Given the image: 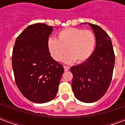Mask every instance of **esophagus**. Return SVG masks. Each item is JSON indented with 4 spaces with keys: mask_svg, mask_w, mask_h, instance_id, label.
I'll list each match as a JSON object with an SVG mask.
<instances>
[{
    "mask_svg": "<svg viewBox=\"0 0 125 125\" xmlns=\"http://www.w3.org/2000/svg\"><path fill=\"white\" fill-rule=\"evenodd\" d=\"M63 68H64V70H65V72H67V71H68L69 70H70V67H69V66L64 65V66H63Z\"/></svg>",
    "mask_w": 125,
    "mask_h": 125,
    "instance_id": "34e87169",
    "label": "esophagus"
}]
</instances>
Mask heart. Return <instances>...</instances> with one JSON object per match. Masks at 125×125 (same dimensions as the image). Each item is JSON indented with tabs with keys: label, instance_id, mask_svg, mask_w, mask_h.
I'll return each instance as SVG.
<instances>
[{
	"label": "heart",
	"instance_id": "b5f03b06",
	"mask_svg": "<svg viewBox=\"0 0 125 125\" xmlns=\"http://www.w3.org/2000/svg\"><path fill=\"white\" fill-rule=\"evenodd\" d=\"M96 47V37L89 30L69 27L57 33V39L48 40V49L53 58L60 61L67 51L68 53L63 58L65 63L76 61L81 63L88 60Z\"/></svg>",
	"mask_w": 125,
	"mask_h": 125
}]
</instances>
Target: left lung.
<instances>
[{
  "instance_id": "1",
  "label": "left lung",
  "mask_w": 125,
  "mask_h": 125,
  "mask_svg": "<svg viewBox=\"0 0 125 125\" xmlns=\"http://www.w3.org/2000/svg\"><path fill=\"white\" fill-rule=\"evenodd\" d=\"M88 24L94 31L96 48L88 60L70 70L75 97L81 102L91 103L101 98L107 91L113 78L115 56L107 33L100 26Z\"/></svg>"
}]
</instances>
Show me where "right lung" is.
Segmentation results:
<instances>
[{
    "label": "right lung",
    "instance_id": "add662e5",
    "mask_svg": "<svg viewBox=\"0 0 125 125\" xmlns=\"http://www.w3.org/2000/svg\"><path fill=\"white\" fill-rule=\"evenodd\" d=\"M53 27L36 23L27 27L16 39L12 65L18 88L26 98L45 103L54 98L64 72L48 49Z\"/></svg>",
    "mask_w": 125,
    "mask_h": 125
}]
</instances>
